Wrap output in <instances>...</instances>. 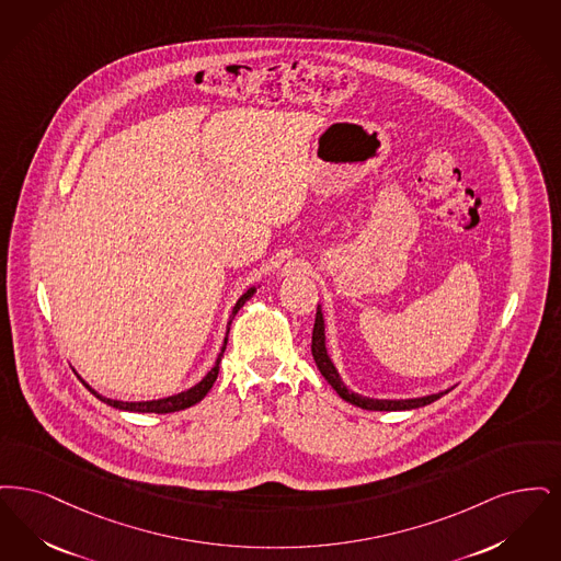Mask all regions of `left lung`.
I'll return each mask as SVG.
<instances>
[{"label": "left lung", "mask_w": 561, "mask_h": 561, "mask_svg": "<svg viewBox=\"0 0 561 561\" xmlns=\"http://www.w3.org/2000/svg\"><path fill=\"white\" fill-rule=\"evenodd\" d=\"M312 356L317 360L320 375L329 381V386L342 396L345 402L360 407L365 411H411L419 409L425 404L436 402L444 393L453 390L438 391V393H430V396H421V398H404V400H386V398H368L358 391H352L343 383L342 375L337 370V366L333 365L329 350H327V324H324V314L322 308L318 304L317 320H314V331H312Z\"/></svg>", "instance_id": "8db88e82"}]
</instances>
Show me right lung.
Instances as JSON below:
<instances>
[{
	"mask_svg": "<svg viewBox=\"0 0 561 561\" xmlns=\"http://www.w3.org/2000/svg\"><path fill=\"white\" fill-rule=\"evenodd\" d=\"M257 289H260V285H253V287H249V289L239 297V301H237V304H234V308H232L230 320H228V331H230L232 318L237 317V312H239V310L243 308L244 304L255 295ZM226 343H228V335L224 337V343H221V350H219L216 363H214V366L209 368V373H207L198 383H195V386H193V388H188V390L180 391V393H173V396H168V398H159V400H142V402H123V400H113V398H106V396L98 393L96 390H92V388H90L81 377H79V379L83 381V386H85L88 390L92 391V393L96 396L98 400H102L104 404H108V407H113V409H117V411L157 414L175 413V411H184V409L195 407L196 402H201V400L207 396V391L214 388V383H216V379H218L219 363H221V356H224Z\"/></svg>",
	"mask_w": 561,
	"mask_h": 561,
	"instance_id": "add662e5",
	"label": "right lung"
}]
</instances>
